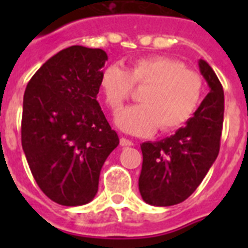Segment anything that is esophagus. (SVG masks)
<instances>
[{
    "mask_svg": "<svg viewBox=\"0 0 248 248\" xmlns=\"http://www.w3.org/2000/svg\"><path fill=\"white\" fill-rule=\"evenodd\" d=\"M120 143L122 147H131V145H134V143H132L131 140L126 139V138H121Z\"/></svg>",
    "mask_w": 248,
    "mask_h": 248,
    "instance_id": "1",
    "label": "esophagus"
}]
</instances>
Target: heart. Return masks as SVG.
<instances>
[{
    "label": "heart",
    "mask_w": 248,
    "mask_h": 248,
    "mask_svg": "<svg viewBox=\"0 0 248 248\" xmlns=\"http://www.w3.org/2000/svg\"><path fill=\"white\" fill-rule=\"evenodd\" d=\"M132 85L145 86L139 93L140 104L122 109L116 124L135 136H149L158 127L165 132L181 127L197 112L204 89L200 73L162 55L139 58L127 69L112 64L100 73L99 89L113 112L130 97Z\"/></svg>",
    "instance_id": "1"
}]
</instances>
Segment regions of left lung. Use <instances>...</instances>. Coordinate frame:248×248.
Wrapping results in <instances>:
<instances>
[{
    "mask_svg": "<svg viewBox=\"0 0 248 248\" xmlns=\"http://www.w3.org/2000/svg\"><path fill=\"white\" fill-rule=\"evenodd\" d=\"M210 93L190 120L173 135L140 147L143 166L139 190L152 206H172L185 201L202 183L219 155L224 118V91L207 62H198Z\"/></svg>",
    "mask_w": 248,
    "mask_h": 248,
    "instance_id": "8db88e82",
    "label": "left lung"
}]
</instances>
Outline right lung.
<instances>
[{
	"label": "right lung",
	"instance_id": "right-lung-1",
	"mask_svg": "<svg viewBox=\"0 0 248 248\" xmlns=\"http://www.w3.org/2000/svg\"><path fill=\"white\" fill-rule=\"evenodd\" d=\"M107 60L101 48L71 46L42 64L25 89V158L41 190L63 206L93 200L101 167L120 144L96 100Z\"/></svg>",
	"mask_w": 248,
	"mask_h": 248
}]
</instances>
